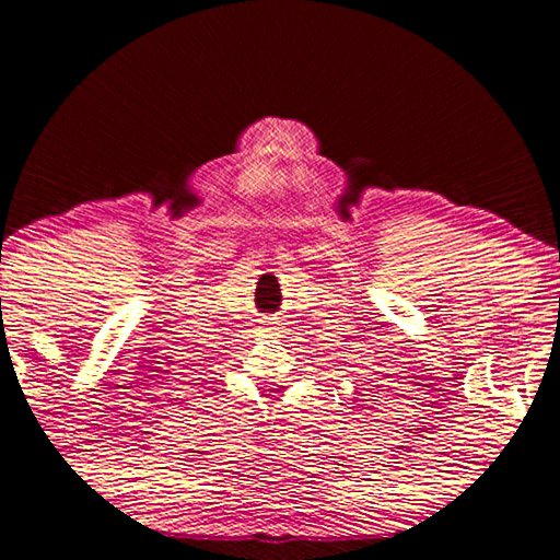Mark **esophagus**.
<instances>
[{"instance_id": "esophagus-1", "label": "esophagus", "mask_w": 560, "mask_h": 560, "mask_svg": "<svg viewBox=\"0 0 560 560\" xmlns=\"http://www.w3.org/2000/svg\"><path fill=\"white\" fill-rule=\"evenodd\" d=\"M267 326H269V328H277V324H273V320H271V324H267Z\"/></svg>"}]
</instances>
